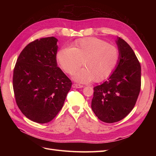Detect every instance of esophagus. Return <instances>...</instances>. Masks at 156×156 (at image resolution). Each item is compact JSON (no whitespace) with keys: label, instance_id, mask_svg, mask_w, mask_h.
Listing matches in <instances>:
<instances>
[{"label":"esophagus","instance_id":"34e87169","mask_svg":"<svg viewBox=\"0 0 156 156\" xmlns=\"http://www.w3.org/2000/svg\"><path fill=\"white\" fill-rule=\"evenodd\" d=\"M72 87L74 88H83V86L81 85V84H72Z\"/></svg>","mask_w":156,"mask_h":156}]
</instances>
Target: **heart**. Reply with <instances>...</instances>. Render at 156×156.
<instances>
[{
  "label": "heart",
  "instance_id": "obj_1",
  "mask_svg": "<svg viewBox=\"0 0 156 156\" xmlns=\"http://www.w3.org/2000/svg\"><path fill=\"white\" fill-rule=\"evenodd\" d=\"M119 51L115 46L96 37L79 40L74 48L66 47L57 54L58 62L66 72L72 74L81 66L86 68L75 73L73 79L79 83L97 81L107 78L116 68Z\"/></svg>",
  "mask_w": 156,
  "mask_h": 156
}]
</instances>
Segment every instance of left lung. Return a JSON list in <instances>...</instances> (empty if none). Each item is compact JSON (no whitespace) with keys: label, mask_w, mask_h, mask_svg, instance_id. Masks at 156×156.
Listing matches in <instances>:
<instances>
[{"label":"left lung","mask_w":156,"mask_h":156,"mask_svg":"<svg viewBox=\"0 0 156 156\" xmlns=\"http://www.w3.org/2000/svg\"><path fill=\"white\" fill-rule=\"evenodd\" d=\"M116 43L119 60L111 76L94 88L91 107L94 114L106 123L120 121L133 109L140 90L141 68L133 50L120 37Z\"/></svg>","instance_id":"8db88e82"}]
</instances>
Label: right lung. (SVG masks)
<instances>
[{"mask_svg":"<svg viewBox=\"0 0 156 156\" xmlns=\"http://www.w3.org/2000/svg\"><path fill=\"white\" fill-rule=\"evenodd\" d=\"M58 40L48 37L30 42L21 51L13 75L19 108L40 124L51 121L62 108L72 83L56 62Z\"/></svg>","mask_w":156,"mask_h":156,"instance_id":"add662e5","label":"right lung"}]
</instances>
